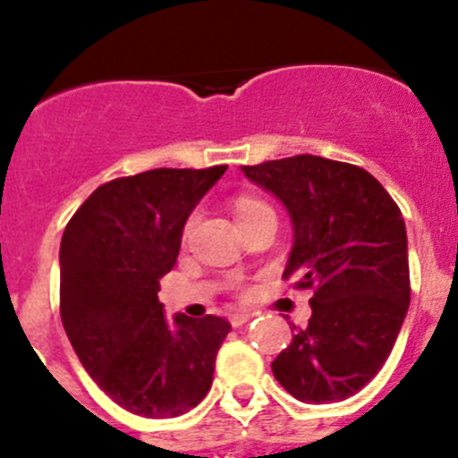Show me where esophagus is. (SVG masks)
I'll return each instance as SVG.
<instances>
[{
  "instance_id": "1",
  "label": "esophagus",
  "mask_w": 458,
  "mask_h": 458,
  "mask_svg": "<svg viewBox=\"0 0 458 458\" xmlns=\"http://www.w3.org/2000/svg\"><path fill=\"white\" fill-rule=\"evenodd\" d=\"M252 317H255L252 312H234V315H230V323H233L234 327H239V326H243V323L250 321Z\"/></svg>"
}]
</instances>
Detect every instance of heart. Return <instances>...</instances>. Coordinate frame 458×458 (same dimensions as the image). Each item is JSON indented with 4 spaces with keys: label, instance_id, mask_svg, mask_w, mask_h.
I'll return each instance as SVG.
<instances>
[{
    "label": "heart",
    "instance_id": "b5f03b06",
    "mask_svg": "<svg viewBox=\"0 0 458 458\" xmlns=\"http://www.w3.org/2000/svg\"><path fill=\"white\" fill-rule=\"evenodd\" d=\"M233 208H234V216H237L239 224H243V221L252 219V216H257L259 212L270 210V206H267L266 201L257 199V197H252V195H239L237 199H234V206ZM191 225H192V219L186 224V233H188V230H191Z\"/></svg>",
    "mask_w": 458,
    "mask_h": 458
}]
</instances>
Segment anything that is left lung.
<instances>
[{"label": "left lung", "mask_w": 458, "mask_h": 458, "mask_svg": "<svg viewBox=\"0 0 458 458\" xmlns=\"http://www.w3.org/2000/svg\"><path fill=\"white\" fill-rule=\"evenodd\" d=\"M293 221L284 279L312 288V317L272 361L303 403L357 394L390 357L410 306L408 234L399 206L368 170L315 155L242 165Z\"/></svg>", "instance_id": "1"}]
</instances>
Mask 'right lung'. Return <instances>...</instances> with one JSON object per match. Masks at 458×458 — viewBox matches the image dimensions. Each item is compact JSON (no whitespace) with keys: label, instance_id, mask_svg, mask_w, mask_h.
Listing matches in <instances>:
<instances>
[{"label":"right lung","instance_id":"right-lung-1","mask_svg":"<svg viewBox=\"0 0 458 458\" xmlns=\"http://www.w3.org/2000/svg\"><path fill=\"white\" fill-rule=\"evenodd\" d=\"M228 165L157 168L97 188L68 221L59 248V308L92 381L148 419L186 414L208 394L230 323L174 315L159 303L183 225Z\"/></svg>","mask_w":458,"mask_h":458}]
</instances>
